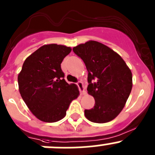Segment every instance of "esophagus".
Listing matches in <instances>:
<instances>
[{
	"mask_svg": "<svg viewBox=\"0 0 155 155\" xmlns=\"http://www.w3.org/2000/svg\"><path fill=\"white\" fill-rule=\"evenodd\" d=\"M76 85H77L78 87H79V91H80L81 94H86V91H85V87H84L83 83H82V82H79L76 83Z\"/></svg>",
	"mask_w": 155,
	"mask_h": 155,
	"instance_id": "esophagus-1",
	"label": "esophagus"
}]
</instances>
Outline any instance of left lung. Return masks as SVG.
Segmentation results:
<instances>
[{
    "label": "left lung",
    "instance_id": "8db88e82",
    "mask_svg": "<svg viewBox=\"0 0 155 155\" xmlns=\"http://www.w3.org/2000/svg\"><path fill=\"white\" fill-rule=\"evenodd\" d=\"M73 51L85 63L87 91L95 101L94 107L85 110V117L97 124L110 122L122 111L131 92V70L117 52L98 41H88Z\"/></svg>",
    "mask_w": 155,
    "mask_h": 155
}]
</instances>
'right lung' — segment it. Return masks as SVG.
Wrapping results in <instances>:
<instances>
[{
  "label": "right lung",
  "instance_id": "add662e5",
  "mask_svg": "<svg viewBox=\"0 0 155 155\" xmlns=\"http://www.w3.org/2000/svg\"><path fill=\"white\" fill-rule=\"evenodd\" d=\"M71 48L45 45L24 61L18 75L21 97L35 117L43 122L61 120L70 104L79 95L77 85L65 81L61 64Z\"/></svg>",
  "mask_w": 155,
  "mask_h": 155
}]
</instances>
